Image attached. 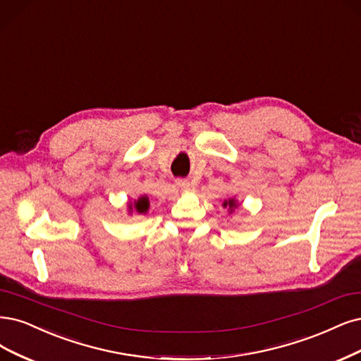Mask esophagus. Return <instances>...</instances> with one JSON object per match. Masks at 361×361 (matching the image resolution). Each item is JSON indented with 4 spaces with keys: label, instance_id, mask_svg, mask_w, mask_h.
<instances>
[{
    "label": "esophagus",
    "instance_id": "obj_1",
    "mask_svg": "<svg viewBox=\"0 0 361 361\" xmlns=\"http://www.w3.org/2000/svg\"><path fill=\"white\" fill-rule=\"evenodd\" d=\"M176 185H178V188H180V190H190V186H191V183L188 180H185V179H178Z\"/></svg>",
    "mask_w": 361,
    "mask_h": 361
}]
</instances>
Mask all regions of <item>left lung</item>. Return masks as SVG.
I'll return each instance as SVG.
<instances>
[{
    "label": "left lung",
    "mask_w": 361,
    "mask_h": 361,
    "mask_svg": "<svg viewBox=\"0 0 361 361\" xmlns=\"http://www.w3.org/2000/svg\"><path fill=\"white\" fill-rule=\"evenodd\" d=\"M222 207H224V209H227V210H228V214H233L234 210L239 207V202L235 200L234 197H230V198H227V200H224Z\"/></svg>",
    "instance_id": "1"
}]
</instances>
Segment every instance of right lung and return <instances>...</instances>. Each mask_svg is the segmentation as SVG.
<instances>
[{
	"instance_id": "obj_1",
	"label": "right lung",
	"mask_w": 361,
	"mask_h": 361,
	"mask_svg": "<svg viewBox=\"0 0 361 361\" xmlns=\"http://www.w3.org/2000/svg\"><path fill=\"white\" fill-rule=\"evenodd\" d=\"M149 204H151V202H149V197L146 194H143V195H140L137 198V200L128 202V204H127L128 214L133 215L135 212V214H139V215H146L147 210H149Z\"/></svg>"
}]
</instances>
